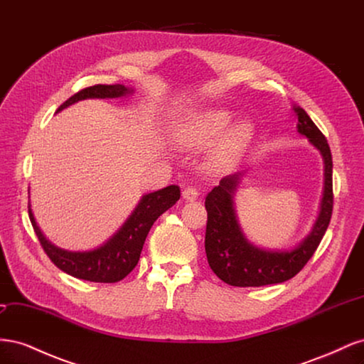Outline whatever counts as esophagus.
<instances>
[{"mask_svg":"<svg viewBox=\"0 0 364 364\" xmlns=\"http://www.w3.org/2000/svg\"><path fill=\"white\" fill-rule=\"evenodd\" d=\"M182 197L185 200H196L197 197H199V191H197L194 186H186V188H183L182 191Z\"/></svg>","mask_w":364,"mask_h":364,"instance_id":"34e87169","label":"esophagus"}]
</instances>
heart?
Instances as JSON below:
<instances>
[{"label":"heart","instance_id":"heart-1","mask_svg":"<svg viewBox=\"0 0 364 364\" xmlns=\"http://www.w3.org/2000/svg\"><path fill=\"white\" fill-rule=\"evenodd\" d=\"M232 119L225 109H208L197 112L176 129L174 141L182 149H203L223 134ZM252 136V124L249 121H238L230 127L211 153L209 165L214 170H226L238 161Z\"/></svg>","mask_w":364,"mask_h":364}]
</instances>
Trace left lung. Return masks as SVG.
<instances>
[{
    "mask_svg": "<svg viewBox=\"0 0 364 364\" xmlns=\"http://www.w3.org/2000/svg\"><path fill=\"white\" fill-rule=\"evenodd\" d=\"M297 132L310 139L322 153L325 164V188L321 213L316 223L299 246L291 250H267L249 243L238 225L234 196L241 173L226 176L220 185L208 193L205 208L208 213L205 250L209 267L223 282L234 287H262L291 279L313 257L326 232L333 214V156L328 141L302 107L294 106Z\"/></svg>",
    "mask_w": 364,
    "mask_h": 364,
    "instance_id": "1",
    "label": "left lung"
}]
</instances>
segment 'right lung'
I'll use <instances>...</instances> for the list:
<instances>
[{
	"label": "right lung",
	"mask_w": 364,
	"mask_h": 364,
	"mask_svg": "<svg viewBox=\"0 0 364 364\" xmlns=\"http://www.w3.org/2000/svg\"><path fill=\"white\" fill-rule=\"evenodd\" d=\"M130 92L132 90L124 85H94L70 97L67 102L59 106L58 112L77 102L86 100V98H118ZM179 199L181 188L178 185L165 186L159 191L146 194L112 238H109L103 246L87 252L63 250L51 245L41 232L30 205L28 217L42 249L46 250L54 266L74 278L109 284L121 281L135 269L150 228L161 214Z\"/></svg>",
	"instance_id": "obj_1"
}]
</instances>
